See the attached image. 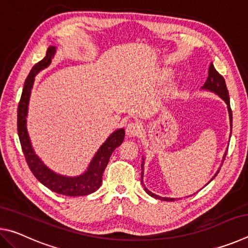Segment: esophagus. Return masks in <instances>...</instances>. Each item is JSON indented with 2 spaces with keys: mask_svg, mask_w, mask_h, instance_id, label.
<instances>
[{
  "mask_svg": "<svg viewBox=\"0 0 248 248\" xmlns=\"http://www.w3.org/2000/svg\"><path fill=\"white\" fill-rule=\"evenodd\" d=\"M142 132V125L139 123H130L125 128V133L128 137H138Z\"/></svg>",
  "mask_w": 248,
  "mask_h": 248,
  "instance_id": "obj_1",
  "label": "esophagus"
}]
</instances>
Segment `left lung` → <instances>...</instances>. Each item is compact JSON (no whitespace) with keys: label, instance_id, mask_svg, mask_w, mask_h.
I'll list each match as a JSON object with an SVG mask.
<instances>
[{"label":"left lung","instance_id":"obj_1","mask_svg":"<svg viewBox=\"0 0 248 248\" xmlns=\"http://www.w3.org/2000/svg\"><path fill=\"white\" fill-rule=\"evenodd\" d=\"M208 73H209V77L207 78V81H205V83H204L203 89L209 90V91H211V92H215L216 94L219 95L220 97L226 103V105H228V108H229V112H230L231 125H232V109H231V106H230L229 91H228V87H226L224 78L222 77V75L219 72H217V71L215 69V66H213L212 63L210 64V66H209ZM226 153H228V151H226ZM225 156H226V154L224 155V159H225ZM141 169H142V171H141V183L143 184V182H142V178H143V163H142V164H141ZM217 173H219V170H217ZM217 174L215 175V177L217 176ZM215 177H213V178H215ZM144 189L146 191V194H149L150 196H152V197H154V198H156V199L165 200V201H174L175 200L174 198H163V197H159V196L154 195V194H152V192L146 189L145 187H144Z\"/></svg>","mask_w":248,"mask_h":248}]
</instances>
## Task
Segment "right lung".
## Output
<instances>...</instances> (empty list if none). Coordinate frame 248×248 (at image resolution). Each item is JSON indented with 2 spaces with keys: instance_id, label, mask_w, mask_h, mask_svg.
Masks as SVG:
<instances>
[{
  "instance_id": "right-lung-1",
  "label": "right lung",
  "mask_w": 248,
  "mask_h": 248,
  "mask_svg": "<svg viewBox=\"0 0 248 248\" xmlns=\"http://www.w3.org/2000/svg\"><path fill=\"white\" fill-rule=\"evenodd\" d=\"M56 51V48L50 46L47 49V53L43 60L39 61L32 66L29 72L27 78L25 79L24 89L20 100L18 103L17 109V132L19 137V142L22 145V150L24 156L26 158L27 165L29 170H31L33 176L39 180V182L49 188L50 190L57 194L78 197V196H86L90 195L98 189L103 183V173L110 158V155L114 152L116 148L123 143L124 139V130L120 129L111 134L106 142L100 146L98 152L96 153L93 161L91 162L89 170L85 174L78 177H65V176L58 175L46 167L43 162L40 161L38 156L33 152L31 148V141L26 129V116L28 109L29 96L35 79L36 74L50 64L51 59Z\"/></svg>"
}]
</instances>
